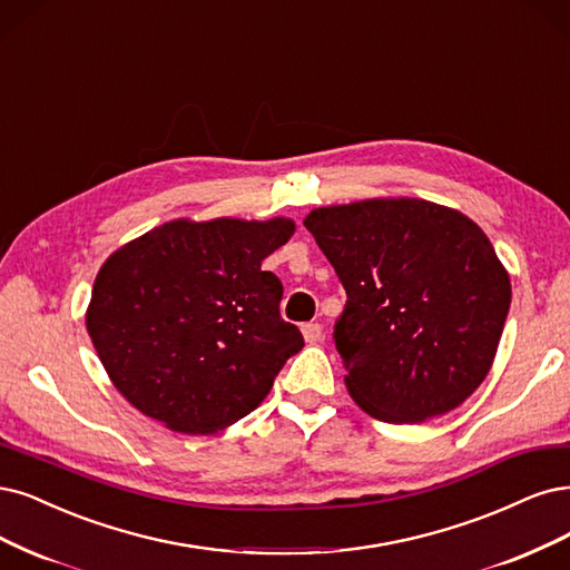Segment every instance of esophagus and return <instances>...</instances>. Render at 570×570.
I'll use <instances>...</instances> for the list:
<instances>
[{"label":"esophagus","mask_w":570,"mask_h":570,"mask_svg":"<svg viewBox=\"0 0 570 570\" xmlns=\"http://www.w3.org/2000/svg\"><path fill=\"white\" fill-rule=\"evenodd\" d=\"M302 332H304V340H306L308 344H316V342L323 340V325H321V323H306V325L302 327Z\"/></svg>","instance_id":"34e87169"}]
</instances>
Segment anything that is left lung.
<instances>
[{"label": "left lung", "instance_id": "8db88e82", "mask_svg": "<svg viewBox=\"0 0 570 570\" xmlns=\"http://www.w3.org/2000/svg\"><path fill=\"white\" fill-rule=\"evenodd\" d=\"M304 226L346 289L335 327L348 396L370 417L422 424L493 367L512 283L466 214L422 198L311 209Z\"/></svg>", "mask_w": 570, "mask_h": 570}]
</instances>
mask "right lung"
I'll use <instances>...</instances> for the list:
<instances>
[{
	"label": "right lung",
	"instance_id": "1",
	"mask_svg": "<svg viewBox=\"0 0 570 570\" xmlns=\"http://www.w3.org/2000/svg\"><path fill=\"white\" fill-rule=\"evenodd\" d=\"M294 222L174 219L98 268L87 332L115 389L179 434H217L268 396L302 332L281 318L283 285L262 271Z\"/></svg>",
	"mask_w": 570,
	"mask_h": 570
}]
</instances>
